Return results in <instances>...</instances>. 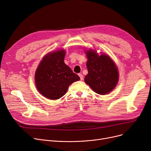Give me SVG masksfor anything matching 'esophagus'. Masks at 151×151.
<instances>
[{"mask_svg":"<svg viewBox=\"0 0 151 151\" xmlns=\"http://www.w3.org/2000/svg\"><path fill=\"white\" fill-rule=\"evenodd\" d=\"M79 75V76H80V80L82 81V80H83V79H84V76H83V75H82V73H80L78 75Z\"/></svg>","mask_w":151,"mask_h":151,"instance_id":"obj_1","label":"esophagus"}]
</instances>
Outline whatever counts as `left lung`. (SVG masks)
Masks as SVG:
<instances>
[{"label":"left lung","mask_w":151,"mask_h":151,"mask_svg":"<svg viewBox=\"0 0 151 151\" xmlns=\"http://www.w3.org/2000/svg\"><path fill=\"white\" fill-rule=\"evenodd\" d=\"M88 61L86 63L88 73L84 78L85 83L91 89L100 95H105L111 91L119 80L117 68L114 62L108 55L96 51L89 50L86 52Z\"/></svg>","instance_id":"8db88e82"}]
</instances>
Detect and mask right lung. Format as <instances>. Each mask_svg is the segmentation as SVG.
<instances>
[{"instance_id": "add662e5", "label": "right lung", "mask_w": 151, "mask_h": 151, "mask_svg": "<svg viewBox=\"0 0 151 151\" xmlns=\"http://www.w3.org/2000/svg\"><path fill=\"white\" fill-rule=\"evenodd\" d=\"M65 52L60 50L46 55L35 75L38 91L47 99L57 100L66 93L69 86L80 80L64 63Z\"/></svg>"}]
</instances>
